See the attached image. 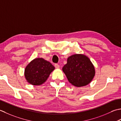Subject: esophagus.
<instances>
[{"instance_id": "obj_1", "label": "esophagus", "mask_w": 121, "mask_h": 121, "mask_svg": "<svg viewBox=\"0 0 121 121\" xmlns=\"http://www.w3.org/2000/svg\"><path fill=\"white\" fill-rule=\"evenodd\" d=\"M55 67L56 68H60V65H58L57 64H55Z\"/></svg>"}]
</instances>
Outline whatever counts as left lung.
<instances>
[{"instance_id": "obj_1", "label": "left lung", "mask_w": 121, "mask_h": 121, "mask_svg": "<svg viewBox=\"0 0 121 121\" xmlns=\"http://www.w3.org/2000/svg\"><path fill=\"white\" fill-rule=\"evenodd\" d=\"M62 69L69 82L77 87L90 83L95 73V67L90 59L81 54L69 56Z\"/></svg>"}]
</instances>
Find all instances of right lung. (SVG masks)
<instances>
[{"mask_svg":"<svg viewBox=\"0 0 121 121\" xmlns=\"http://www.w3.org/2000/svg\"><path fill=\"white\" fill-rule=\"evenodd\" d=\"M54 69L55 67L50 62L42 58H36L26 66L24 77L30 84L40 86L45 82Z\"/></svg>","mask_w":121,"mask_h":121,"instance_id":"right-lung-1","label":"right lung"}]
</instances>
